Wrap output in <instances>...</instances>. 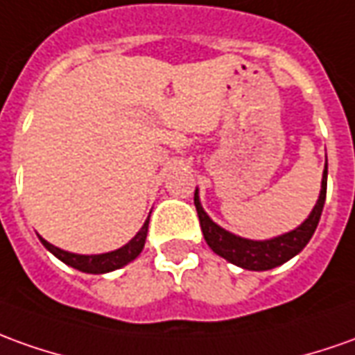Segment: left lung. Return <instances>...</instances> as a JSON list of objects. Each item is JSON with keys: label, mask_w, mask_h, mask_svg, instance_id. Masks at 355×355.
Returning <instances> with one entry per match:
<instances>
[{"label": "left lung", "mask_w": 355, "mask_h": 355, "mask_svg": "<svg viewBox=\"0 0 355 355\" xmlns=\"http://www.w3.org/2000/svg\"><path fill=\"white\" fill-rule=\"evenodd\" d=\"M324 199H327V164H324V172H322L321 193H319V199H317V205L313 207L311 214L292 232L282 234L278 238L265 239V241L239 238L228 230L220 228L218 224L212 222L209 214L202 210L199 191H195V209L199 214L205 241L209 243V248L216 255L224 257L232 265L248 268V270H268V268L284 265L286 261L297 255L309 243V239L317 230L319 218H321Z\"/></svg>", "instance_id": "8db88e82"}]
</instances>
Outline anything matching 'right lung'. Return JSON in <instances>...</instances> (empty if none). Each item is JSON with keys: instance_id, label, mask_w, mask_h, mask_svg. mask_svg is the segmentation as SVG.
I'll list each match as a JSON object with an SVG mask.
<instances>
[{"instance_id": "1", "label": "right lung", "mask_w": 355, "mask_h": 355, "mask_svg": "<svg viewBox=\"0 0 355 355\" xmlns=\"http://www.w3.org/2000/svg\"><path fill=\"white\" fill-rule=\"evenodd\" d=\"M146 232H148V218L129 243H125L123 248L116 249V251L100 253V255H77V253H69V251H63V249L51 245L44 238H40V241H42L44 248L48 249L50 253H53L60 261H63L65 265L73 266L80 272H89V275H104V272H112L116 268L125 266L127 263H131L133 259L139 257V253L145 248Z\"/></svg>"}]
</instances>
